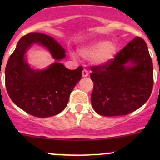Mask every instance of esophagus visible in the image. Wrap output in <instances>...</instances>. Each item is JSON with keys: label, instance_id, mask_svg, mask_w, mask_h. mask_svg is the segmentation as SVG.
Listing matches in <instances>:
<instances>
[{"label": "esophagus", "instance_id": "obj_1", "mask_svg": "<svg viewBox=\"0 0 160 160\" xmlns=\"http://www.w3.org/2000/svg\"><path fill=\"white\" fill-rule=\"evenodd\" d=\"M82 77H84V78L87 77V76L89 75L88 71H87V70H86V69H84V70H82Z\"/></svg>", "mask_w": 160, "mask_h": 160}]
</instances>
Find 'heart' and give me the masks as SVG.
<instances>
[{"instance_id":"heart-1","label":"heart","mask_w":160,"mask_h":160,"mask_svg":"<svg viewBox=\"0 0 160 160\" xmlns=\"http://www.w3.org/2000/svg\"><path fill=\"white\" fill-rule=\"evenodd\" d=\"M118 52V46L114 42L100 40L92 42L79 49V53L86 59L92 58L97 66L108 65L114 59ZM72 56H73L72 54Z\"/></svg>"}]
</instances>
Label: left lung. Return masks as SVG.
I'll return each instance as SVG.
<instances>
[{
	"label": "left lung",
	"mask_w": 160,
	"mask_h": 160,
	"mask_svg": "<svg viewBox=\"0 0 160 160\" xmlns=\"http://www.w3.org/2000/svg\"><path fill=\"white\" fill-rule=\"evenodd\" d=\"M91 105L103 116L126 115L146 102L153 88V65L146 42L136 37L106 66H91Z\"/></svg>",
	"instance_id": "1"
}]
</instances>
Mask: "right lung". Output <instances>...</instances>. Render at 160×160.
Returning a JSON list of instances; mask_svg holds the SVG:
<instances>
[{
	"mask_svg": "<svg viewBox=\"0 0 160 160\" xmlns=\"http://www.w3.org/2000/svg\"><path fill=\"white\" fill-rule=\"evenodd\" d=\"M33 43L45 46L55 60L45 70H33L25 53ZM66 50L54 38L40 32L22 37L5 67V87L8 96L18 107L39 118L53 116L66 108L70 93L82 78V66L69 70L59 62Z\"/></svg>",
	"mask_w": 160,
	"mask_h": 160,
	"instance_id": "1",
	"label": "right lung"
}]
</instances>
